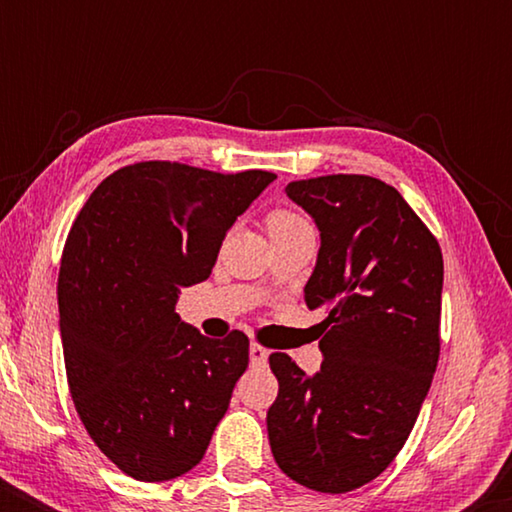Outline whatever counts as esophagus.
I'll use <instances>...</instances> for the list:
<instances>
[{
  "label": "esophagus",
  "instance_id": "34e87169",
  "mask_svg": "<svg viewBox=\"0 0 512 512\" xmlns=\"http://www.w3.org/2000/svg\"><path fill=\"white\" fill-rule=\"evenodd\" d=\"M249 361H251V366H256V368H263L265 363H268V349H263L261 345H251L249 347Z\"/></svg>",
  "mask_w": 512,
  "mask_h": 512
}]
</instances>
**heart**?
<instances>
[{"label":"heart","instance_id":"obj_1","mask_svg":"<svg viewBox=\"0 0 512 512\" xmlns=\"http://www.w3.org/2000/svg\"><path fill=\"white\" fill-rule=\"evenodd\" d=\"M265 226H268L270 237H277V235L291 233V230L310 228V223H307L300 214L291 212V209H272L268 219H265Z\"/></svg>","mask_w":512,"mask_h":512}]
</instances>
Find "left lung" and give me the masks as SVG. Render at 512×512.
I'll return each instance as SVG.
<instances>
[{
  "label": "left lung",
  "instance_id": "8db88e82",
  "mask_svg": "<svg viewBox=\"0 0 512 512\" xmlns=\"http://www.w3.org/2000/svg\"><path fill=\"white\" fill-rule=\"evenodd\" d=\"M321 247L305 303L321 310V370L270 354L268 436L279 468L314 492L375 480L408 440L440 354L443 254L394 186L366 174L291 181Z\"/></svg>",
  "mask_w": 512,
  "mask_h": 512
}]
</instances>
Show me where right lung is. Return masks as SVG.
Here are the masks:
<instances>
[{
    "instance_id": "right-lung-1",
    "label": "right lung",
    "mask_w": 512,
    "mask_h": 512,
    "mask_svg": "<svg viewBox=\"0 0 512 512\" xmlns=\"http://www.w3.org/2000/svg\"><path fill=\"white\" fill-rule=\"evenodd\" d=\"M275 179L135 163L95 188L69 230L58 277L69 394L130 478L188 473L226 415L249 366L247 335L205 338L174 305L181 286L212 275L230 226Z\"/></svg>"
}]
</instances>
